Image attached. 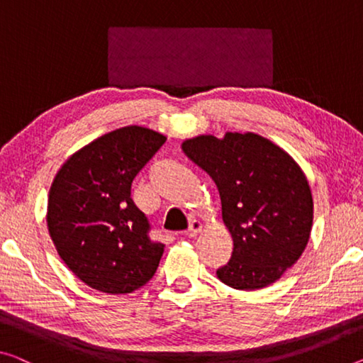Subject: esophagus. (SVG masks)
I'll return each instance as SVG.
<instances>
[{"mask_svg":"<svg viewBox=\"0 0 363 363\" xmlns=\"http://www.w3.org/2000/svg\"><path fill=\"white\" fill-rule=\"evenodd\" d=\"M201 228H203V224H201L199 220H196V219H193L191 222H189V225H188V228H186V235L188 237H196L198 233L201 232Z\"/></svg>","mask_w":363,"mask_h":363,"instance_id":"1","label":"esophagus"}]
</instances>
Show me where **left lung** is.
<instances>
[{
  "label": "left lung",
  "instance_id": "obj_1",
  "mask_svg": "<svg viewBox=\"0 0 363 363\" xmlns=\"http://www.w3.org/2000/svg\"><path fill=\"white\" fill-rule=\"evenodd\" d=\"M219 189L222 220L233 238L228 263L217 269L238 291L267 287L294 266L308 243L313 198L308 180L286 150L255 133H225L182 144Z\"/></svg>",
  "mask_w": 363,
  "mask_h": 363
}]
</instances>
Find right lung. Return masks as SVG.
<instances>
[{"instance_id": "1", "label": "right lung", "mask_w": 363, "mask_h": 363, "mask_svg": "<svg viewBox=\"0 0 363 363\" xmlns=\"http://www.w3.org/2000/svg\"><path fill=\"white\" fill-rule=\"evenodd\" d=\"M165 139L149 128H120L72 154L55 177L50 237L65 264L96 291L131 294L157 271L165 245L150 240L131 183Z\"/></svg>"}]
</instances>
